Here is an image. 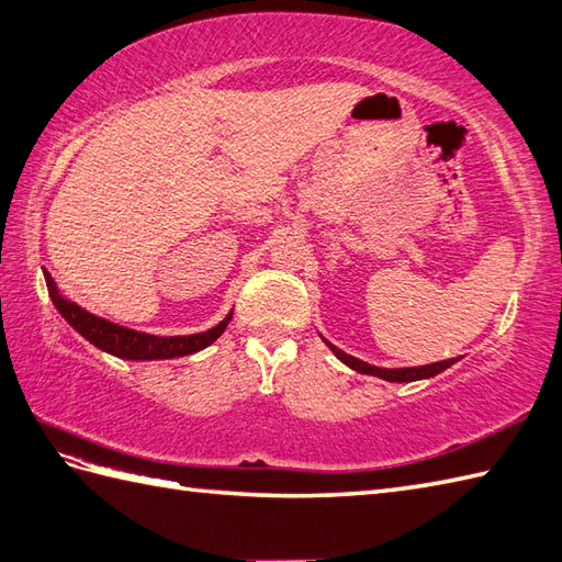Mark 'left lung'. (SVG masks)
<instances>
[{
  "label": "left lung",
  "instance_id": "left-lung-1",
  "mask_svg": "<svg viewBox=\"0 0 562 562\" xmlns=\"http://www.w3.org/2000/svg\"><path fill=\"white\" fill-rule=\"evenodd\" d=\"M328 344V340H326ZM328 348L334 350L336 358L340 362H346L350 369H355V372L360 374H372V376H379L384 381H417V379H429V376H436L441 374L443 369H448L450 364H456L458 358H450V360H443V362H434V364H424V367H407V369H381V367H374V364H367L358 358H352V355L338 350L336 346L328 344Z\"/></svg>",
  "mask_w": 562,
  "mask_h": 562
}]
</instances>
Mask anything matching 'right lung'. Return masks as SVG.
<instances>
[{"label":"right lung","instance_id":"right-lung-1","mask_svg":"<svg viewBox=\"0 0 562 562\" xmlns=\"http://www.w3.org/2000/svg\"><path fill=\"white\" fill-rule=\"evenodd\" d=\"M45 281H47L52 303L59 310L61 317L71 324L80 336L88 338L92 346H98L109 355H116L121 360H167V358H181V355L198 352L202 348L212 346L214 340L224 334L226 324L231 322V314H234L228 312V317L224 322H218L214 328H210V331L193 334V336L161 338V336L133 331V328L119 326L102 317H94V314H90L88 310L71 303V300L61 297L49 273H45Z\"/></svg>","mask_w":562,"mask_h":562}]
</instances>
